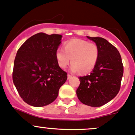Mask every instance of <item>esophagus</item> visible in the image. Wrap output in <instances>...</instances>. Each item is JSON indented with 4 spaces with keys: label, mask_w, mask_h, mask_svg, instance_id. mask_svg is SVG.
<instances>
[{
    "label": "esophagus",
    "mask_w": 135,
    "mask_h": 135,
    "mask_svg": "<svg viewBox=\"0 0 135 135\" xmlns=\"http://www.w3.org/2000/svg\"><path fill=\"white\" fill-rule=\"evenodd\" d=\"M72 77V75H70V74H68V79H69L71 78V77Z\"/></svg>",
    "instance_id": "obj_1"
}]
</instances>
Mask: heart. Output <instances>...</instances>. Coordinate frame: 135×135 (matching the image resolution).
Wrapping results in <instances>:
<instances>
[{
	"label": "heart",
	"mask_w": 135,
	"mask_h": 135,
	"mask_svg": "<svg viewBox=\"0 0 135 135\" xmlns=\"http://www.w3.org/2000/svg\"><path fill=\"white\" fill-rule=\"evenodd\" d=\"M64 50L59 48L56 58L59 67L65 69L70 61L71 70L86 73L94 69L99 57V48L97 44L79 38L70 40L64 45Z\"/></svg>",
	"instance_id": "1"
}]
</instances>
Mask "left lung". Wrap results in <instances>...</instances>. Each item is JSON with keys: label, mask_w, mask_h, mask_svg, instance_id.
I'll list each match as a JSON object with an SVG mask.
<instances>
[{"label": "left lung", "mask_w": 135, "mask_h": 135, "mask_svg": "<svg viewBox=\"0 0 135 135\" xmlns=\"http://www.w3.org/2000/svg\"><path fill=\"white\" fill-rule=\"evenodd\" d=\"M87 38L99 48V57L90 75L79 77L77 96L83 104L100 107L113 99L119 93L123 75V66L117 49L102 37Z\"/></svg>", "instance_id": "obj_1"}]
</instances>
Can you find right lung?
Instances as JSON below:
<instances>
[{"instance_id": "right-lung-1", "label": "right lung", "mask_w": 135, "mask_h": 135, "mask_svg": "<svg viewBox=\"0 0 135 135\" xmlns=\"http://www.w3.org/2000/svg\"><path fill=\"white\" fill-rule=\"evenodd\" d=\"M62 36L38 33L20 47L14 60L12 79L23 100L35 107L56 99L67 73L57 63L56 52Z\"/></svg>"}]
</instances>
